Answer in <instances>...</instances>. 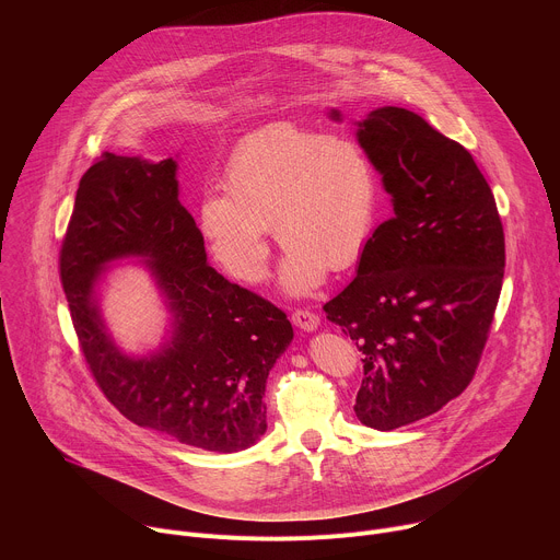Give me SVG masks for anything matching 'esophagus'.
<instances>
[{
    "mask_svg": "<svg viewBox=\"0 0 560 560\" xmlns=\"http://www.w3.org/2000/svg\"><path fill=\"white\" fill-rule=\"evenodd\" d=\"M292 323H294L299 329H303V331H316L318 325H320V318H318V314H314V312H310V310H296V312L292 314Z\"/></svg>",
    "mask_w": 560,
    "mask_h": 560,
    "instance_id": "obj_1",
    "label": "esophagus"
}]
</instances>
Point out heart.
Here are the masks:
<instances>
[{"label":"heart","mask_w":560,"mask_h":560,"mask_svg":"<svg viewBox=\"0 0 560 560\" xmlns=\"http://www.w3.org/2000/svg\"><path fill=\"white\" fill-rule=\"evenodd\" d=\"M226 194H207L198 222L229 275L259 283L268 275V229L288 257L281 281L307 294L327 275L364 253L377 220L380 178L369 152L351 137L294 121L270 124L233 150Z\"/></svg>","instance_id":"obj_1"}]
</instances>
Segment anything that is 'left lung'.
Returning <instances> with one entry per match:
<instances>
[{"instance_id": "left-lung-1", "label": "left lung", "mask_w": 560, "mask_h": 560, "mask_svg": "<svg viewBox=\"0 0 560 560\" xmlns=\"http://www.w3.org/2000/svg\"><path fill=\"white\" fill-rule=\"evenodd\" d=\"M329 115L342 119L336 108ZM358 141L395 213L375 229L355 279L325 312L364 353L358 419L390 432L439 412L471 384L506 246L493 191L458 141L399 106L358 121Z\"/></svg>"}]
</instances>
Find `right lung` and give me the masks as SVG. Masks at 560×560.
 <instances>
[{
	"label": "right lung",
	"instance_id": "add662e5",
	"mask_svg": "<svg viewBox=\"0 0 560 560\" xmlns=\"http://www.w3.org/2000/svg\"><path fill=\"white\" fill-rule=\"evenodd\" d=\"M124 256L147 259L173 312L171 340L148 359L124 357L98 316V275ZM58 261L89 371L128 421L220 454L264 436L266 380L294 331L279 307L207 264L174 159L104 152L80 178Z\"/></svg>",
	"mask_w": 560,
	"mask_h": 560
}]
</instances>
